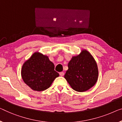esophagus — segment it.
I'll list each match as a JSON object with an SVG mask.
<instances>
[{
    "instance_id": "obj_1",
    "label": "esophagus",
    "mask_w": 122,
    "mask_h": 122,
    "mask_svg": "<svg viewBox=\"0 0 122 122\" xmlns=\"http://www.w3.org/2000/svg\"><path fill=\"white\" fill-rule=\"evenodd\" d=\"M59 74H60V76H64V74H65L64 72H60Z\"/></svg>"
}]
</instances>
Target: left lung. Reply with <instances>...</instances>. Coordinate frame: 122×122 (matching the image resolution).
Masks as SVG:
<instances>
[{
    "label": "left lung",
    "mask_w": 122,
    "mask_h": 122,
    "mask_svg": "<svg viewBox=\"0 0 122 122\" xmlns=\"http://www.w3.org/2000/svg\"><path fill=\"white\" fill-rule=\"evenodd\" d=\"M65 78L73 89L84 92L93 86L98 78V69L92 55L86 50L73 56L68 64Z\"/></svg>",
    "instance_id": "1"
}]
</instances>
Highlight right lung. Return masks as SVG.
Segmentation results:
<instances>
[{
    "label": "right lung",
    "instance_id": "right-lung-1",
    "mask_svg": "<svg viewBox=\"0 0 122 122\" xmlns=\"http://www.w3.org/2000/svg\"><path fill=\"white\" fill-rule=\"evenodd\" d=\"M24 82L32 89L44 91L49 88L59 74L48 57L36 52L23 64L21 70Z\"/></svg>",
    "mask_w": 122,
    "mask_h": 122
}]
</instances>
